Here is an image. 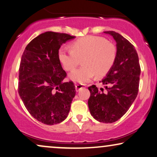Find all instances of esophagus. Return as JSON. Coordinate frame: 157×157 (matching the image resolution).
<instances>
[{
    "label": "esophagus",
    "mask_w": 157,
    "mask_h": 157,
    "mask_svg": "<svg viewBox=\"0 0 157 157\" xmlns=\"http://www.w3.org/2000/svg\"><path fill=\"white\" fill-rule=\"evenodd\" d=\"M85 87V85L84 84H76L75 85V90H76V91H79L81 88H82V87Z\"/></svg>",
    "instance_id": "1"
}]
</instances>
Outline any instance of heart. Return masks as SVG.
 I'll return each mask as SVG.
<instances>
[{"label": "heart", "instance_id": "1", "mask_svg": "<svg viewBox=\"0 0 157 157\" xmlns=\"http://www.w3.org/2000/svg\"><path fill=\"white\" fill-rule=\"evenodd\" d=\"M72 49L62 48L58 57L67 71L75 70L81 62L84 65L70 75L75 82L85 83L96 75L103 77L109 72L116 58V49L112 44L100 36H87L75 41L71 44Z\"/></svg>", "mask_w": 157, "mask_h": 157}]
</instances>
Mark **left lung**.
<instances>
[{"label": "left lung", "mask_w": 157, "mask_h": 157, "mask_svg": "<svg viewBox=\"0 0 157 157\" xmlns=\"http://www.w3.org/2000/svg\"><path fill=\"white\" fill-rule=\"evenodd\" d=\"M104 33L116 41V58L105 78L100 82L105 85V92L94 85L88 87V107L95 120L111 124L126 113L136 98L141 68L136 50L126 39L113 31Z\"/></svg>", "instance_id": "obj_1"}]
</instances>
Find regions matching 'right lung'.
<instances>
[{
  "label": "right lung",
  "instance_id": "1",
  "mask_svg": "<svg viewBox=\"0 0 157 157\" xmlns=\"http://www.w3.org/2000/svg\"><path fill=\"white\" fill-rule=\"evenodd\" d=\"M67 33L47 31L25 48L19 67L18 94L29 113L47 125L65 120L75 87L64 82L67 74L58 57L62 44L75 39Z\"/></svg>",
  "mask_w": 157,
  "mask_h": 157
}]
</instances>
